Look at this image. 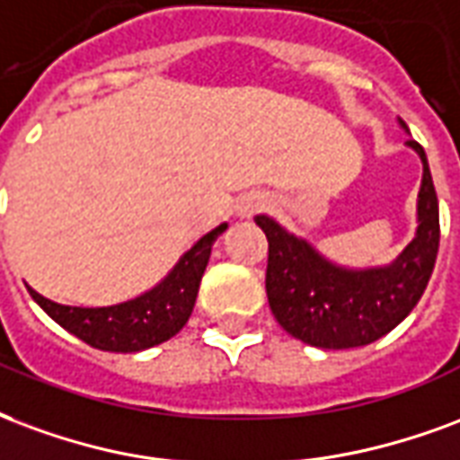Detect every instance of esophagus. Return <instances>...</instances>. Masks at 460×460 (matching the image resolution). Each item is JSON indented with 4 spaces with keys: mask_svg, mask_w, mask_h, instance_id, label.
Wrapping results in <instances>:
<instances>
[{
    "mask_svg": "<svg viewBox=\"0 0 460 460\" xmlns=\"http://www.w3.org/2000/svg\"><path fill=\"white\" fill-rule=\"evenodd\" d=\"M264 206H267V198H264L262 193H250V196H244L243 200L237 203V216L252 217L254 213H260Z\"/></svg>",
    "mask_w": 460,
    "mask_h": 460,
    "instance_id": "obj_1",
    "label": "esophagus"
}]
</instances>
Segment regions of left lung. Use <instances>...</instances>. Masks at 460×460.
<instances>
[{"label": "left lung", "mask_w": 460, "mask_h": 460, "mask_svg": "<svg viewBox=\"0 0 460 460\" xmlns=\"http://www.w3.org/2000/svg\"><path fill=\"white\" fill-rule=\"evenodd\" d=\"M400 127L407 129L402 119ZM407 146L419 154L424 169L417 196V233L390 264L343 267L274 217H254L270 243L267 299L289 336L326 350L367 345L400 326L421 299L438 252V200L421 144L409 139Z\"/></svg>", "instance_id": "obj_1"}]
</instances>
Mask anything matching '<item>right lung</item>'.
I'll use <instances>...</instances> for the list:
<instances>
[{
  "label": "right lung",
  "mask_w": 460,
  "mask_h": 460,
  "mask_svg": "<svg viewBox=\"0 0 460 460\" xmlns=\"http://www.w3.org/2000/svg\"><path fill=\"white\" fill-rule=\"evenodd\" d=\"M226 230L227 223H223L203 234L190 250L181 254L179 262L156 287L112 306H63L31 287L29 294L58 326L97 350L139 353L169 341L189 323L213 243Z\"/></svg>",
  "instance_id": "1"
}]
</instances>
